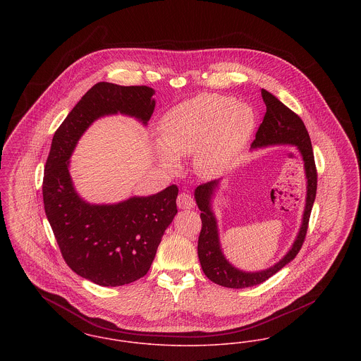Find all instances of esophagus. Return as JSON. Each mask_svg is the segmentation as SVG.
<instances>
[{
  "instance_id": "1",
  "label": "esophagus",
  "mask_w": 361,
  "mask_h": 361,
  "mask_svg": "<svg viewBox=\"0 0 361 361\" xmlns=\"http://www.w3.org/2000/svg\"><path fill=\"white\" fill-rule=\"evenodd\" d=\"M176 204L180 209H192L194 207V200L192 195L188 192H180L176 198Z\"/></svg>"
}]
</instances>
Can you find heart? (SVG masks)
I'll return each instance as SVG.
<instances>
[{
	"instance_id": "heart-1",
	"label": "heart",
	"mask_w": 361,
	"mask_h": 361,
	"mask_svg": "<svg viewBox=\"0 0 361 361\" xmlns=\"http://www.w3.org/2000/svg\"><path fill=\"white\" fill-rule=\"evenodd\" d=\"M256 124L255 112L233 97L201 94L172 108L160 123L157 157L169 169L176 159L194 154V167L214 178L228 169L249 141Z\"/></svg>"
}]
</instances>
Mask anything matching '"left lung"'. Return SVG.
<instances>
[{
  "mask_svg": "<svg viewBox=\"0 0 361 361\" xmlns=\"http://www.w3.org/2000/svg\"><path fill=\"white\" fill-rule=\"evenodd\" d=\"M262 97L267 106L263 123L260 124L256 140L252 142V147H262L268 145L288 144L294 145L304 160L305 173L308 179V192H307V205L302 217V224L297 240L288 255L274 267L259 271V272H243L230 264L221 250L217 238L216 220L211 211L209 201L214 189L217 186V180H211L200 185L195 189V201L201 211V233L198 237V259L201 268L207 278L220 286L230 288H252L265 282L268 278L281 271L285 265L288 264L302 247V243L307 237L308 223L311 217L313 202L316 198L317 189V171L314 166L312 144L310 134L305 128L301 118L288 109L278 98L262 89Z\"/></svg>",
  "mask_w": 361,
  "mask_h": 361,
  "instance_id": "1",
  "label": "left lung"
}]
</instances>
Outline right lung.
<instances>
[{
	"instance_id": "add662e5",
	"label": "right lung",
	"mask_w": 361,
	"mask_h": 361,
	"mask_svg": "<svg viewBox=\"0 0 361 361\" xmlns=\"http://www.w3.org/2000/svg\"><path fill=\"white\" fill-rule=\"evenodd\" d=\"M153 94L147 86L99 82L73 106L51 140L42 183L45 214L64 262L99 286H123L147 274L178 212V186L116 205H90L73 190L68 159L85 130L104 115L121 112L146 124L154 111Z\"/></svg>"
}]
</instances>
